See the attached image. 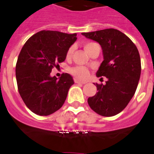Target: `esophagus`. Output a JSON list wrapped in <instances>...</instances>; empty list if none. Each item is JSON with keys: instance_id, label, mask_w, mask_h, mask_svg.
I'll return each mask as SVG.
<instances>
[{"instance_id": "obj_1", "label": "esophagus", "mask_w": 154, "mask_h": 154, "mask_svg": "<svg viewBox=\"0 0 154 154\" xmlns=\"http://www.w3.org/2000/svg\"><path fill=\"white\" fill-rule=\"evenodd\" d=\"M75 84H85V82L79 81V80H77V79H75Z\"/></svg>"}]
</instances>
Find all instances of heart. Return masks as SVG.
Returning a JSON list of instances; mask_svg holds the SVG:
<instances>
[{"mask_svg": "<svg viewBox=\"0 0 154 154\" xmlns=\"http://www.w3.org/2000/svg\"><path fill=\"white\" fill-rule=\"evenodd\" d=\"M97 45H98L97 43L86 42L84 43V47L87 53L89 54L90 51L92 50V48ZM75 49V45H71L70 48H68L67 52H66V57H67V58H70V57H72ZM70 71L77 79L84 80V79L88 78V75H89V71H88V70L86 67H84V66H75V67L71 68L70 70Z\"/></svg>", "mask_w": 154, "mask_h": 154, "instance_id": "1", "label": "heart"}]
</instances>
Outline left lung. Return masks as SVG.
Returning a JSON list of instances; mask_svg holds the SVG:
<instances>
[{
	"label": "left lung",
	"instance_id": "left-lung-1",
	"mask_svg": "<svg viewBox=\"0 0 154 154\" xmlns=\"http://www.w3.org/2000/svg\"><path fill=\"white\" fill-rule=\"evenodd\" d=\"M82 35L101 46L104 61L97 75L107 78L106 84H95L97 92L88 99V103L101 116H114L125 109L136 92L141 72L139 51L130 38L117 29H104Z\"/></svg>",
	"mask_w": 154,
	"mask_h": 154
}]
</instances>
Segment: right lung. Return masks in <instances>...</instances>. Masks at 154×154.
<instances>
[{"instance_id":"1","label":"right lung","mask_w":154,"mask_h":154,"mask_svg":"<svg viewBox=\"0 0 154 154\" xmlns=\"http://www.w3.org/2000/svg\"><path fill=\"white\" fill-rule=\"evenodd\" d=\"M76 35L44 30L29 38L21 49L15 69L18 90L35 114L47 116L63 106L74 79L67 73L59 79L51 77L50 73L64 62Z\"/></svg>"}]
</instances>
